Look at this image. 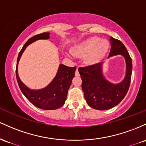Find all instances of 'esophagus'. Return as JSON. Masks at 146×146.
Segmentation results:
<instances>
[{
    "mask_svg": "<svg viewBox=\"0 0 146 146\" xmlns=\"http://www.w3.org/2000/svg\"><path fill=\"white\" fill-rule=\"evenodd\" d=\"M75 75H76V76H79V72H78V68L76 69V72H75Z\"/></svg>",
    "mask_w": 146,
    "mask_h": 146,
    "instance_id": "esophagus-1",
    "label": "esophagus"
}]
</instances>
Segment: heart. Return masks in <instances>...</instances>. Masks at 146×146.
Here are the masks:
<instances>
[{"instance_id":"1","label":"heart","mask_w":146,"mask_h":146,"mask_svg":"<svg viewBox=\"0 0 146 146\" xmlns=\"http://www.w3.org/2000/svg\"><path fill=\"white\" fill-rule=\"evenodd\" d=\"M110 47L109 42L98 37H92L75 46L72 53L76 56H86V61L90 65L96 64L106 56Z\"/></svg>"}]
</instances>
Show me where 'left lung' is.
<instances>
[{
	"instance_id": "1",
	"label": "left lung",
	"mask_w": 146,
	"mask_h": 146,
	"mask_svg": "<svg viewBox=\"0 0 146 146\" xmlns=\"http://www.w3.org/2000/svg\"><path fill=\"white\" fill-rule=\"evenodd\" d=\"M111 44L108 58L121 55L125 60V77L120 83L108 81L103 73L104 63L78 68L82 79V90L90 107L98 110L112 108L123 99L130 87L132 63L125 45L120 40L110 37Z\"/></svg>"
}]
</instances>
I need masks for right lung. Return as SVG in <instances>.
Instances as JSON below:
<instances>
[{"instance_id":"right-lung-1","label":"right lung","mask_w":146,"mask_h":146,"mask_svg":"<svg viewBox=\"0 0 146 146\" xmlns=\"http://www.w3.org/2000/svg\"><path fill=\"white\" fill-rule=\"evenodd\" d=\"M50 34V33L49 32L38 34L30 38L25 42L19 54L16 70V79L23 94L34 106L47 110L58 109L65 104L68 90L71 86L73 78L74 77L76 67L71 68L63 64H60L55 77L49 85L42 89L32 90L26 86L19 78L18 65L21 56L25 50L26 47L38 40L49 39Z\"/></svg>"}]
</instances>
